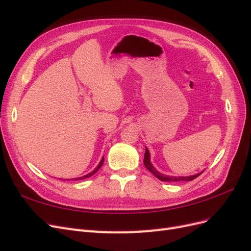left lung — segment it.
<instances>
[{
  "mask_svg": "<svg viewBox=\"0 0 251 251\" xmlns=\"http://www.w3.org/2000/svg\"><path fill=\"white\" fill-rule=\"evenodd\" d=\"M143 163H144V166H146L147 170H149L151 174L154 175V176L156 178H158L159 180L161 181H192L194 179H196L198 176H200V175L203 173H198V174H195V175H192V176H179V177H176V176H166V175L164 174H161L160 172H158L155 166L151 164V155H150V151L148 150V148H146V154H144V159H143Z\"/></svg>",
  "mask_w": 251,
  "mask_h": 251,
  "instance_id": "obj_1",
  "label": "left lung"
}]
</instances>
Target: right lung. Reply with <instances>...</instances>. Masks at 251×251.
Segmentation results:
<instances>
[{"label": "right lung", "mask_w": 251, "mask_h": 251, "mask_svg": "<svg viewBox=\"0 0 251 251\" xmlns=\"http://www.w3.org/2000/svg\"><path fill=\"white\" fill-rule=\"evenodd\" d=\"M103 161H104V158L102 157L101 158V160H100V164H98L96 168H95V170L94 171H92L91 173H89V174H87V175H85V176H82V177H78V178H74V179H72V180H82V179H86V178H89V177H91L92 176V175H94L98 170H100V168H101V165H102V163H103ZM67 180H69V179H67Z\"/></svg>", "instance_id": "add662e5"}]
</instances>
